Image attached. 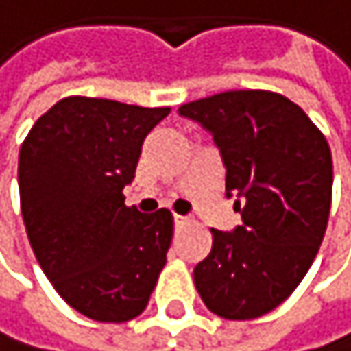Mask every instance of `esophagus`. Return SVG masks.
<instances>
[{"mask_svg": "<svg viewBox=\"0 0 351 351\" xmlns=\"http://www.w3.org/2000/svg\"><path fill=\"white\" fill-rule=\"evenodd\" d=\"M187 223H189V217H185V215H174V228H183Z\"/></svg>", "mask_w": 351, "mask_h": 351, "instance_id": "obj_1", "label": "esophagus"}]
</instances>
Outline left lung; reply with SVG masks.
<instances>
[{"instance_id":"left-lung-1","label":"left lung","mask_w":351,"mask_h":351,"mask_svg":"<svg viewBox=\"0 0 351 351\" xmlns=\"http://www.w3.org/2000/svg\"><path fill=\"white\" fill-rule=\"evenodd\" d=\"M179 114L213 136L226 198L241 226L210 228L213 247L196 264L204 305L226 319L273 311L307 275L330 213L332 155L300 106L271 91H226L183 104Z\"/></svg>"}]
</instances>
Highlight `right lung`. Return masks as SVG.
<instances>
[{
    "mask_svg": "<svg viewBox=\"0 0 351 351\" xmlns=\"http://www.w3.org/2000/svg\"><path fill=\"white\" fill-rule=\"evenodd\" d=\"M170 108L66 97L19 153L21 210L32 249L59 296L95 322L141 315L166 264L172 215L125 206L143 143Z\"/></svg>",
    "mask_w": 351,
    "mask_h": 351,
    "instance_id": "obj_1",
    "label": "right lung"
}]
</instances>
